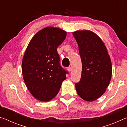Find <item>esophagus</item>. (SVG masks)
<instances>
[{"instance_id": "esophagus-1", "label": "esophagus", "mask_w": 127, "mask_h": 127, "mask_svg": "<svg viewBox=\"0 0 127 127\" xmlns=\"http://www.w3.org/2000/svg\"><path fill=\"white\" fill-rule=\"evenodd\" d=\"M67 70H68L69 72H70L72 70V68L70 66H69V67L67 68Z\"/></svg>"}]
</instances>
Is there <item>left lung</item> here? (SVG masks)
<instances>
[{
  "mask_svg": "<svg viewBox=\"0 0 127 127\" xmlns=\"http://www.w3.org/2000/svg\"><path fill=\"white\" fill-rule=\"evenodd\" d=\"M73 35L78 45L82 61L80 81L75 84L77 94L87 101H93L105 93L112 75L111 59L104 43L89 30L77 31Z\"/></svg>",
  "mask_w": 127,
  "mask_h": 127,
  "instance_id": "obj_1",
  "label": "left lung"
}]
</instances>
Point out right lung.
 Wrapping results in <instances>:
<instances>
[{
    "label": "right lung",
    "mask_w": 127,
    "mask_h": 127,
    "mask_svg": "<svg viewBox=\"0 0 127 127\" xmlns=\"http://www.w3.org/2000/svg\"><path fill=\"white\" fill-rule=\"evenodd\" d=\"M66 32L47 27L36 33L25 51L22 63L23 78L32 96L41 101L55 97L66 79L60 64L57 48L64 41Z\"/></svg>",
    "instance_id": "add662e5"
}]
</instances>
